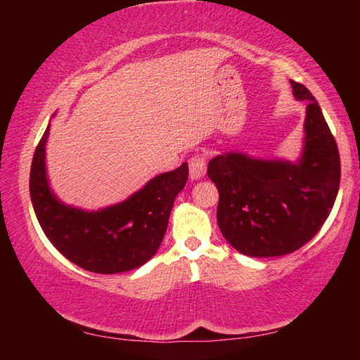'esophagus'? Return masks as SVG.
I'll return each mask as SVG.
<instances>
[{"instance_id":"esophagus-1","label":"esophagus","mask_w":360,"mask_h":360,"mask_svg":"<svg viewBox=\"0 0 360 360\" xmlns=\"http://www.w3.org/2000/svg\"><path fill=\"white\" fill-rule=\"evenodd\" d=\"M206 172V158L202 154H195L188 160V174L192 179H200L205 176Z\"/></svg>"}]
</instances>
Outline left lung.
Returning a JSON list of instances; mask_svg holds the SVG:
<instances>
[{"mask_svg":"<svg viewBox=\"0 0 360 360\" xmlns=\"http://www.w3.org/2000/svg\"><path fill=\"white\" fill-rule=\"evenodd\" d=\"M297 100H308L304 141L297 163L260 160L241 152L211 158L208 176L219 191L217 225L224 238L249 257H276L300 249L330 214L340 187V154L311 92L290 81Z\"/></svg>","mask_w":360,"mask_h":360,"instance_id":"1","label":"left lung"}]
</instances>
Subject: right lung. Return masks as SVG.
I'll return each instance as SVG.
<instances>
[{
  "mask_svg": "<svg viewBox=\"0 0 360 360\" xmlns=\"http://www.w3.org/2000/svg\"><path fill=\"white\" fill-rule=\"evenodd\" d=\"M49 129L34 150L30 195L47 240L84 270L114 275L135 270L157 252L165 236L176 195L184 188L187 163L150 179L122 203L100 211L63 205L52 193L46 174Z\"/></svg>",
  "mask_w": 360,
  "mask_h": 360,
  "instance_id": "obj_1",
  "label": "right lung"
}]
</instances>
